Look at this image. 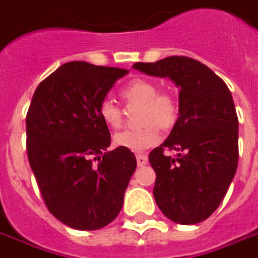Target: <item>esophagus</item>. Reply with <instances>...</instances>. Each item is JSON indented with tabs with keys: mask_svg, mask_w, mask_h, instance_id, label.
<instances>
[{
	"mask_svg": "<svg viewBox=\"0 0 258 258\" xmlns=\"http://www.w3.org/2000/svg\"><path fill=\"white\" fill-rule=\"evenodd\" d=\"M136 159H137V164H139V167H143V165H145L148 163L147 155H137Z\"/></svg>",
	"mask_w": 258,
	"mask_h": 258,
	"instance_id": "esophagus-1",
	"label": "esophagus"
}]
</instances>
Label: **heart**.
Here are the masks:
<instances>
[{"label": "heart", "mask_w": 258, "mask_h": 258, "mask_svg": "<svg viewBox=\"0 0 258 258\" xmlns=\"http://www.w3.org/2000/svg\"><path fill=\"white\" fill-rule=\"evenodd\" d=\"M121 95L127 103L141 105L139 129H125L114 136L117 147L132 152L145 151L160 141L159 127L168 129L173 126L179 115L176 99L168 93H160L159 86L148 79H133L122 90ZM99 115L109 127L118 129L122 125V109L110 99L99 105Z\"/></svg>", "instance_id": "b5f03b06"}]
</instances>
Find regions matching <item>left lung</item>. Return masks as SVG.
<instances>
[{"mask_svg": "<svg viewBox=\"0 0 258 258\" xmlns=\"http://www.w3.org/2000/svg\"><path fill=\"white\" fill-rule=\"evenodd\" d=\"M151 77L179 87V117L168 139L149 153L156 172L153 197L161 213L180 225L205 221L218 209L238 165V118L226 83L201 61L169 56L135 63ZM176 150V158L164 149Z\"/></svg>", "mask_w": 258, "mask_h": 258, "instance_id": "8db88e82", "label": "left lung"}]
</instances>
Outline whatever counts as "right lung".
I'll list each match as a JSON object with an SVG mask.
<instances>
[{
	"label": "right lung",
	"instance_id": "right-lung-1",
	"mask_svg": "<svg viewBox=\"0 0 258 258\" xmlns=\"http://www.w3.org/2000/svg\"><path fill=\"white\" fill-rule=\"evenodd\" d=\"M127 70L70 61L44 79L27 114V151L49 213L78 230H98L122 209L137 161L111 139L99 105ZM98 161L97 162L96 160Z\"/></svg>",
	"mask_w": 258,
	"mask_h": 258
}]
</instances>
